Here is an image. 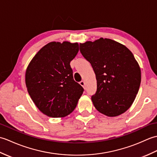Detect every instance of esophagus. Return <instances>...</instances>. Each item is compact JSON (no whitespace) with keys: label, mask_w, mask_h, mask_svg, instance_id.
Listing matches in <instances>:
<instances>
[{"label":"esophagus","mask_w":157,"mask_h":157,"mask_svg":"<svg viewBox=\"0 0 157 157\" xmlns=\"http://www.w3.org/2000/svg\"><path fill=\"white\" fill-rule=\"evenodd\" d=\"M79 84H80V85L84 88V86H85V82H84V81H81L80 82H79Z\"/></svg>","instance_id":"obj_1"}]
</instances>
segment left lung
<instances>
[{
  "instance_id": "1",
  "label": "left lung",
  "mask_w": 157,
  "mask_h": 157,
  "mask_svg": "<svg viewBox=\"0 0 157 157\" xmlns=\"http://www.w3.org/2000/svg\"><path fill=\"white\" fill-rule=\"evenodd\" d=\"M79 50L96 75L97 90L92 96L95 108L108 117L125 113L134 102L141 82V70L132 52L103 38L80 43Z\"/></svg>"
}]
</instances>
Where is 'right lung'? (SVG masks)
Masks as SVG:
<instances>
[{
	"label": "right lung",
	"instance_id": "obj_1",
	"mask_svg": "<svg viewBox=\"0 0 157 157\" xmlns=\"http://www.w3.org/2000/svg\"><path fill=\"white\" fill-rule=\"evenodd\" d=\"M78 51L77 42H51L43 46L28 65L26 87L44 115L63 117L76 107L84 88L73 79L70 62Z\"/></svg>",
	"mask_w": 157,
	"mask_h": 157
}]
</instances>
